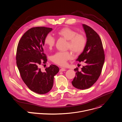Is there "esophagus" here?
Returning a JSON list of instances; mask_svg holds the SVG:
<instances>
[{
	"instance_id": "esophagus-1",
	"label": "esophagus",
	"mask_w": 122,
	"mask_h": 122,
	"mask_svg": "<svg viewBox=\"0 0 122 122\" xmlns=\"http://www.w3.org/2000/svg\"><path fill=\"white\" fill-rule=\"evenodd\" d=\"M66 69L65 68H61L60 69V72H62V71H66Z\"/></svg>"
}]
</instances>
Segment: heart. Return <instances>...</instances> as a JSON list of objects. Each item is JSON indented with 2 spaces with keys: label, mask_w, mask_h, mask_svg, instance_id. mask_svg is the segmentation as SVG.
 <instances>
[{
  "label": "heart",
  "mask_w": 122,
  "mask_h": 122,
  "mask_svg": "<svg viewBox=\"0 0 122 122\" xmlns=\"http://www.w3.org/2000/svg\"><path fill=\"white\" fill-rule=\"evenodd\" d=\"M57 34L61 37L68 41V48L74 53H81L86 46V39L85 37L82 35L77 34L75 31L71 28H63L57 32ZM44 44L49 49H51L55 45V39L51 35H48L45 38ZM71 58L72 56L69 52L59 51L52 56L51 60L58 65L64 66L66 65V61Z\"/></svg>",
  "instance_id": "1"
}]
</instances>
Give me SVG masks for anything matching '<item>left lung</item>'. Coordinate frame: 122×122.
I'll return each mask as SVG.
<instances>
[{"mask_svg": "<svg viewBox=\"0 0 122 122\" xmlns=\"http://www.w3.org/2000/svg\"><path fill=\"white\" fill-rule=\"evenodd\" d=\"M82 26L86 37V46L76 60L84 63L81 71L75 68L76 76L72 84L74 87L84 90L88 89L97 81L101 74L105 61V55L101 40L97 33L91 27L84 24Z\"/></svg>", "mask_w": 122, "mask_h": 122, "instance_id": "obj_1", "label": "left lung"}]
</instances>
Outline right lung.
Returning <instances> with one entry per match:
<instances>
[{
    "mask_svg": "<svg viewBox=\"0 0 122 122\" xmlns=\"http://www.w3.org/2000/svg\"><path fill=\"white\" fill-rule=\"evenodd\" d=\"M53 28L45 27H33L27 30L20 39L16 52V64L21 78L33 92L45 94L52 88L54 76L59 72V67L51 65L42 72V63L47 60L43 47L44 40Z\"/></svg>",
    "mask_w": 122,
    "mask_h": 122,
    "instance_id": "right-lung-1",
    "label": "right lung"
}]
</instances>
